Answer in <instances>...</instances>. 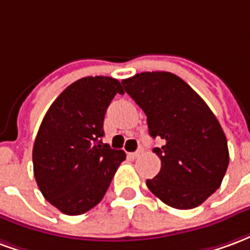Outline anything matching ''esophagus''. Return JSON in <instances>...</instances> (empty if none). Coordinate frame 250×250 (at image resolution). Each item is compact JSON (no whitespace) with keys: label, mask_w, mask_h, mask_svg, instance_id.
Listing matches in <instances>:
<instances>
[{"label":"esophagus","mask_w":250,"mask_h":250,"mask_svg":"<svg viewBox=\"0 0 250 250\" xmlns=\"http://www.w3.org/2000/svg\"><path fill=\"white\" fill-rule=\"evenodd\" d=\"M142 152H143V148L141 147V148H138L135 152H131V154H128V157H130L131 159H135V158H138L139 155H141Z\"/></svg>","instance_id":"obj_1"}]
</instances>
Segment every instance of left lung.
Returning a JSON list of instances; mask_svg holds the SVG:
<instances>
[{
    "mask_svg": "<svg viewBox=\"0 0 250 250\" xmlns=\"http://www.w3.org/2000/svg\"><path fill=\"white\" fill-rule=\"evenodd\" d=\"M147 116L148 134L163 146L161 171L146 185L175 209H193L221 186L229 165L228 141L211 109L193 88L170 72H142L122 80Z\"/></svg>",
    "mask_w": 250,
    "mask_h": 250,
    "instance_id": "obj_1",
    "label": "left lung"
}]
</instances>
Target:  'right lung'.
I'll list each match as a JSON object with an SVG mask.
<instances>
[{
    "instance_id": "1",
    "label": "right lung",
    "mask_w": 250,
    "mask_h": 250,
    "mask_svg": "<svg viewBox=\"0 0 250 250\" xmlns=\"http://www.w3.org/2000/svg\"><path fill=\"white\" fill-rule=\"evenodd\" d=\"M123 89L116 79L88 76L72 83L46 111L33 145V173L44 198L68 215L102 201L123 150L102 142L105 111Z\"/></svg>"
}]
</instances>
